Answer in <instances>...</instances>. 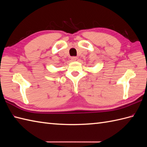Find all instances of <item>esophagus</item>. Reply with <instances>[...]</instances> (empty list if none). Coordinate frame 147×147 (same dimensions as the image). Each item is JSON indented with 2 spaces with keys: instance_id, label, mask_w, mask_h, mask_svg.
I'll return each instance as SVG.
<instances>
[{
  "instance_id": "esophagus-1",
  "label": "esophagus",
  "mask_w": 147,
  "mask_h": 147,
  "mask_svg": "<svg viewBox=\"0 0 147 147\" xmlns=\"http://www.w3.org/2000/svg\"><path fill=\"white\" fill-rule=\"evenodd\" d=\"M71 59V61H76L77 57H75V56H74V57H72Z\"/></svg>"
}]
</instances>
